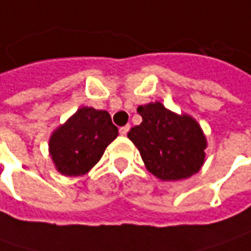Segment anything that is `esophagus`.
<instances>
[{
	"mask_svg": "<svg viewBox=\"0 0 251 251\" xmlns=\"http://www.w3.org/2000/svg\"><path fill=\"white\" fill-rule=\"evenodd\" d=\"M130 130V126H124V127H121L120 130V135H127V132Z\"/></svg>",
	"mask_w": 251,
	"mask_h": 251,
	"instance_id": "esophagus-1",
	"label": "esophagus"
}]
</instances>
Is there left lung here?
Masks as SVG:
<instances>
[{
  "label": "left lung",
  "mask_w": 251,
  "mask_h": 251,
  "mask_svg": "<svg viewBox=\"0 0 251 251\" xmlns=\"http://www.w3.org/2000/svg\"><path fill=\"white\" fill-rule=\"evenodd\" d=\"M142 117L127 137L155 177L175 181L191 177L205 160L207 138L196 119L166 109L160 101L138 106Z\"/></svg>",
  "instance_id": "obj_1"
}]
</instances>
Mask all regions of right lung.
<instances>
[{"instance_id":"right-lung-1","label":"right lung","mask_w":251,"mask_h":251,"mask_svg":"<svg viewBox=\"0 0 251 251\" xmlns=\"http://www.w3.org/2000/svg\"><path fill=\"white\" fill-rule=\"evenodd\" d=\"M117 135L107 111L83 106L50 135L49 153L54 168L63 176H82L100 160Z\"/></svg>"}]
</instances>
